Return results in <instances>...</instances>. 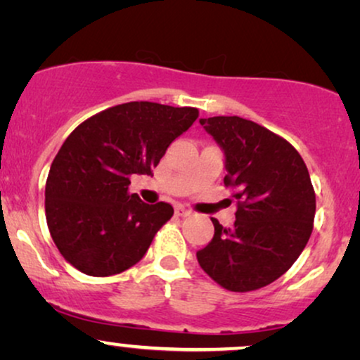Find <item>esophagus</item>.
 Wrapping results in <instances>:
<instances>
[{"label": "esophagus", "mask_w": 360, "mask_h": 360, "mask_svg": "<svg viewBox=\"0 0 360 360\" xmlns=\"http://www.w3.org/2000/svg\"><path fill=\"white\" fill-rule=\"evenodd\" d=\"M174 212H176V216H179V217H186V216H189V214H191L189 209H186L184 206H176Z\"/></svg>", "instance_id": "esophagus-1"}]
</instances>
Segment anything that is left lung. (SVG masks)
<instances>
[{"mask_svg":"<svg viewBox=\"0 0 360 360\" xmlns=\"http://www.w3.org/2000/svg\"><path fill=\"white\" fill-rule=\"evenodd\" d=\"M224 151V184L238 201L233 227L212 217L214 238L195 252L227 290L271 284L301 256L312 233L316 194L306 162L284 138L239 116L199 120Z\"/></svg>","mask_w":360,"mask_h":360,"instance_id":"obj_1","label":"left lung"}]
</instances>
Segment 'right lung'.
<instances>
[{"mask_svg":"<svg viewBox=\"0 0 360 360\" xmlns=\"http://www.w3.org/2000/svg\"><path fill=\"white\" fill-rule=\"evenodd\" d=\"M195 108L133 101L76 127L54 158L44 191L58 251L88 276H115L138 264L174 209L129 193L133 174H153L166 149L193 126Z\"/></svg>","mask_w":360,"mask_h":360,"instance_id":"obj_1","label":"right lung"}]
</instances>
